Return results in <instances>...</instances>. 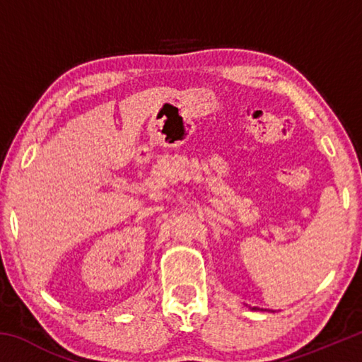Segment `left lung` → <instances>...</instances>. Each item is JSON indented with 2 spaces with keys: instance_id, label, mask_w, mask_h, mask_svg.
I'll return each instance as SVG.
<instances>
[{
  "instance_id": "1",
  "label": "left lung",
  "mask_w": 362,
  "mask_h": 362,
  "mask_svg": "<svg viewBox=\"0 0 362 362\" xmlns=\"http://www.w3.org/2000/svg\"><path fill=\"white\" fill-rule=\"evenodd\" d=\"M252 310H260V308H252Z\"/></svg>"
}]
</instances>
